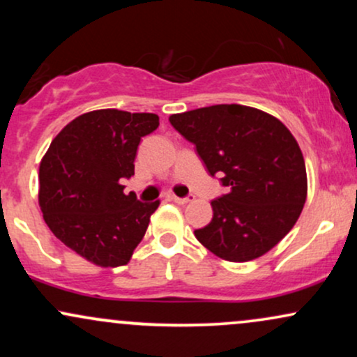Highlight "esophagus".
<instances>
[{"label":"esophagus","mask_w":357,"mask_h":357,"mask_svg":"<svg viewBox=\"0 0 357 357\" xmlns=\"http://www.w3.org/2000/svg\"><path fill=\"white\" fill-rule=\"evenodd\" d=\"M171 199H173L174 203H178V204H186V203H190V202H192V199H195V196L192 195H190V196H184V198H179V196H171Z\"/></svg>","instance_id":"1"}]
</instances>
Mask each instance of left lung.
<instances>
[{
	"label": "left lung",
	"instance_id": "obj_1",
	"mask_svg": "<svg viewBox=\"0 0 357 357\" xmlns=\"http://www.w3.org/2000/svg\"><path fill=\"white\" fill-rule=\"evenodd\" d=\"M169 122L227 186V195L211 202L213 220L195 230L199 243L228 261L253 260L275 247L307 198L304 155L290 130L240 104L173 114Z\"/></svg>",
	"mask_w": 357,
	"mask_h": 357
}]
</instances>
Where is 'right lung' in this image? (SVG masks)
<instances>
[{
	"label": "right lung",
	"instance_id": "obj_1",
	"mask_svg": "<svg viewBox=\"0 0 357 357\" xmlns=\"http://www.w3.org/2000/svg\"><path fill=\"white\" fill-rule=\"evenodd\" d=\"M155 114L100 109L60 130L40 165L38 202L53 235L99 267L126 265L159 202L124 195L141 137L158 129Z\"/></svg>",
	"mask_w": 357,
	"mask_h": 357
}]
</instances>
